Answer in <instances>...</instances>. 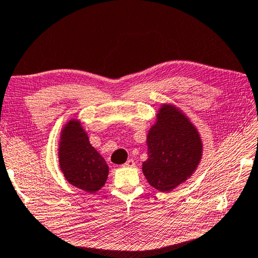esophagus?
<instances>
[{
    "label": "esophagus",
    "mask_w": 258,
    "mask_h": 258,
    "mask_svg": "<svg viewBox=\"0 0 258 258\" xmlns=\"http://www.w3.org/2000/svg\"><path fill=\"white\" fill-rule=\"evenodd\" d=\"M124 166H126V167H134V166H136V161H134L133 159H130V160L126 161V164Z\"/></svg>",
    "instance_id": "34e87169"
}]
</instances>
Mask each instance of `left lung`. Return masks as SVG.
I'll use <instances>...</instances> for the list:
<instances>
[{
    "mask_svg": "<svg viewBox=\"0 0 258 258\" xmlns=\"http://www.w3.org/2000/svg\"><path fill=\"white\" fill-rule=\"evenodd\" d=\"M147 160L143 172L148 183L170 191L193 175L202 158V141L197 127L180 108L164 104L147 134Z\"/></svg>",
    "mask_w": 258,
    "mask_h": 258,
    "instance_id": "8db88e82",
    "label": "left lung"
}]
</instances>
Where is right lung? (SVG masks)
<instances>
[{
	"instance_id": "obj_1",
	"label": "right lung",
	"mask_w": 258,
	"mask_h": 258,
	"mask_svg": "<svg viewBox=\"0 0 258 258\" xmlns=\"http://www.w3.org/2000/svg\"><path fill=\"white\" fill-rule=\"evenodd\" d=\"M58 158L61 172L72 186L96 193L106 182V161L90 144L88 133L77 119L69 120L61 130Z\"/></svg>"
}]
</instances>
